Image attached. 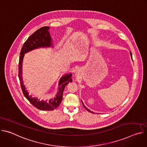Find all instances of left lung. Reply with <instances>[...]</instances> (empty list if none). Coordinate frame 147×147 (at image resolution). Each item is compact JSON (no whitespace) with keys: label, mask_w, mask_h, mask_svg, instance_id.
<instances>
[{"label":"left lung","mask_w":147,"mask_h":147,"mask_svg":"<svg viewBox=\"0 0 147 147\" xmlns=\"http://www.w3.org/2000/svg\"><path fill=\"white\" fill-rule=\"evenodd\" d=\"M130 55H131V58H132V59H133V57H132V54H131V52H130ZM82 105H83L84 107L85 108V109H86V110H87V111H88V112H91V113H93V112H91V111H90V110H89V109H88V108H87L84 105V103H83V102H82Z\"/></svg>","instance_id":"obj_1"}]
</instances>
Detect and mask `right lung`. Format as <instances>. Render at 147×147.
Segmentation results:
<instances>
[{
    "mask_svg": "<svg viewBox=\"0 0 147 147\" xmlns=\"http://www.w3.org/2000/svg\"><path fill=\"white\" fill-rule=\"evenodd\" d=\"M49 30V27H43L36 30L28 37L21 50L18 63V77L23 94L33 106L42 111H53L57 108L61 102L63 92L66 85L69 82L72 81L71 78L72 74L71 73L66 74L63 76L59 82V88L56 96L49 100H39V99L36 98H32L28 95V92L26 89L22 78V65L24 54L39 48L53 47V43L52 42V38Z\"/></svg>",
    "mask_w": 147,
    "mask_h": 147,
    "instance_id": "right-lung-1",
    "label": "right lung"
}]
</instances>
